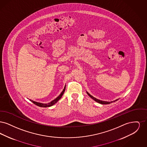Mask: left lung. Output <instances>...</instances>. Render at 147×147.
Here are the masks:
<instances>
[{
    "mask_svg": "<svg viewBox=\"0 0 147 147\" xmlns=\"http://www.w3.org/2000/svg\"><path fill=\"white\" fill-rule=\"evenodd\" d=\"M86 93H87V94H88L92 99H93L94 101H95L96 102H97L99 103V104H105V105H106V104H110L112 103L113 102L116 101L117 100H118L119 99V98L116 99V100H114V101H102V100H98V99L96 98H94V96H92V95H90L88 92H87V91H86Z\"/></svg>",
    "mask_w": 147,
    "mask_h": 147,
    "instance_id": "8db88e82",
    "label": "left lung"
}]
</instances>
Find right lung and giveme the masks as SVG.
<instances>
[{
	"label": "right lung",
	"instance_id": "1",
	"mask_svg": "<svg viewBox=\"0 0 147 147\" xmlns=\"http://www.w3.org/2000/svg\"><path fill=\"white\" fill-rule=\"evenodd\" d=\"M65 86L63 89V91H62V92L60 94V95L57 98H56L55 99H54L53 100H52V101H51L50 102L48 103V104H43V103H41V102H36V101H35L34 100H32L31 99H30V101H31L32 102H33L35 105L38 106H40V107H50V106H52L55 105L56 102H57L61 98L62 96H63L64 91H65Z\"/></svg>",
	"mask_w": 147,
	"mask_h": 147
}]
</instances>
